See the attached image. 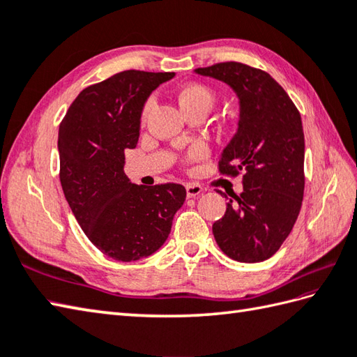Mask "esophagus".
<instances>
[{
	"instance_id": "obj_1",
	"label": "esophagus",
	"mask_w": 357,
	"mask_h": 357,
	"mask_svg": "<svg viewBox=\"0 0 357 357\" xmlns=\"http://www.w3.org/2000/svg\"><path fill=\"white\" fill-rule=\"evenodd\" d=\"M185 192H187L188 198H195V196H198L202 192V187L198 184H187Z\"/></svg>"
}]
</instances>
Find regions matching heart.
Segmentation results:
<instances>
[{
    "label": "heart",
    "mask_w": 357,
    "mask_h": 357,
    "mask_svg": "<svg viewBox=\"0 0 357 357\" xmlns=\"http://www.w3.org/2000/svg\"><path fill=\"white\" fill-rule=\"evenodd\" d=\"M176 98L184 113L190 112L193 109H202L208 113L216 102L215 90L206 84H201V82H188V84L183 86L176 92ZM150 109H151V101L149 100L146 104H144V107L141 110L142 123L146 121ZM204 155H206V150L198 146L188 151L185 159L187 161H198V159H201Z\"/></svg>",
    "instance_id": "obj_1"
}]
</instances>
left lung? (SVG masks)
Here are the masks:
<instances>
[{"instance_id": "left-lung-1", "label": "left lung", "mask_w": 357, "mask_h": 357, "mask_svg": "<svg viewBox=\"0 0 357 357\" xmlns=\"http://www.w3.org/2000/svg\"><path fill=\"white\" fill-rule=\"evenodd\" d=\"M196 73L227 82L241 101L238 133L218 162L224 176L242 174L244 190L229 193L225 215L213 224L219 248L238 262L275 255L298 219L305 188V139L301 113L267 72L225 61Z\"/></svg>"}]
</instances>
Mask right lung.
Segmentation results:
<instances>
[{
  "label": "right lung",
  "instance_id": "obj_1",
  "mask_svg": "<svg viewBox=\"0 0 357 357\" xmlns=\"http://www.w3.org/2000/svg\"><path fill=\"white\" fill-rule=\"evenodd\" d=\"M173 72L124 70L86 87L59 124V181L92 244L119 262L150 256L169 238L185 188L130 184L126 150L139 138L144 102Z\"/></svg>",
  "mask_w": 357,
  "mask_h": 357
}]
</instances>
